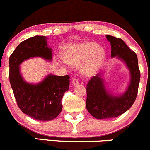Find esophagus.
<instances>
[{"label":"esophagus","instance_id":"obj_1","mask_svg":"<svg viewBox=\"0 0 150 150\" xmlns=\"http://www.w3.org/2000/svg\"><path fill=\"white\" fill-rule=\"evenodd\" d=\"M72 85H73L74 86H77L79 85V80H78L77 78H73L72 79Z\"/></svg>","mask_w":150,"mask_h":150}]
</instances>
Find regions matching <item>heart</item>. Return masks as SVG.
I'll use <instances>...</instances> for the list:
<instances>
[{
	"mask_svg": "<svg viewBox=\"0 0 150 150\" xmlns=\"http://www.w3.org/2000/svg\"><path fill=\"white\" fill-rule=\"evenodd\" d=\"M105 56V50L95 42H81L64 47L62 57L69 64H78L83 75H94L101 65Z\"/></svg>",
	"mask_w": 150,
	"mask_h": 150,
	"instance_id": "heart-1",
	"label": "heart"
}]
</instances>
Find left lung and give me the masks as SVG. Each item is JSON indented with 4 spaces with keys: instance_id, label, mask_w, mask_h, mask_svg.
Listing matches in <instances>:
<instances>
[{
    "instance_id": "1",
    "label": "left lung",
    "mask_w": 150,
    "mask_h": 150,
    "mask_svg": "<svg viewBox=\"0 0 150 150\" xmlns=\"http://www.w3.org/2000/svg\"><path fill=\"white\" fill-rule=\"evenodd\" d=\"M111 46V57H116L125 62L130 72L131 79L127 91L122 95L114 96L107 91L102 72L92 77L86 88V108L98 119H111L125 113L136 100L140 80V71L136 53L132 51L120 38L106 35Z\"/></svg>"
}]
</instances>
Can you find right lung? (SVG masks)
<instances>
[{
  "instance_id": "obj_1",
  "label": "right lung",
  "mask_w": 150,
  "mask_h": 150,
  "mask_svg": "<svg viewBox=\"0 0 150 150\" xmlns=\"http://www.w3.org/2000/svg\"><path fill=\"white\" fill-rule=\"evenodd\" d=\"M35 57L52 60V49L47 45L46 37H30L18 45L9 58V80L22 112L35 120L51 121L62 111L61 100L69 89L70 76L50 74L38 84L28 83L21 76L19 65Z\"/></svg>"
}]
</instances>
